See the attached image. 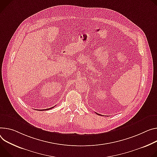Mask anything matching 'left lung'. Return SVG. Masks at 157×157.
Instances as JSON below:
<instances>
[{
	"mask_svg": "<svg viewBox=\"0 0 157 157\" xmlns=\"http://www.w3.org/2000/svg\"><path fill=\"white\" fill-rule=\"evenodd\" d=\"M95 113H96V114H97V115H100V116L101 115H100V114H98V113H96V112H95ZM101 116H102V115H101Z\"/></svg>",
	"mask_w": 157,
	"mask_h": 157,
	"instance_id": "8db88e82",
	"label": "left lung"
}]
</instances>
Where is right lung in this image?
Listing matches in <instances>:
<instances>
[{
  "label": "right lung",
  "instance_id": "add662e5",
  "mask_svg": "<svg viewBox=\"0 0 157 157\" xmlns=\"http://www.w3.org/2000/svg\"><path fill=\"white\" fill-rule=\"evenodd\" d=\"M54 106H53V107H52V108H48V109H37V111H46V110H49V109H52V108H54Z\"/></svg>",
  "mask_w": 157,
  "mask_h": 157
}]
</instances>
